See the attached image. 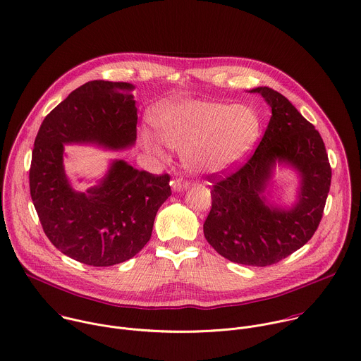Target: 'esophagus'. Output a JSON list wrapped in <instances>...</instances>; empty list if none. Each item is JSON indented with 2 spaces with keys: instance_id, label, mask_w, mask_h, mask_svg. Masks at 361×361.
<instances>
[{
  "instance_id": "1",
  "label": "esophagus",
  "mask_w": 361,
  "mask_h": 361,
  "mask_svg": "<svg viewBox=\"0 0 361 361\" xmlns=\"http://www.w3.org/2000/svg\"><path fill=\"white\" fill-rule=\"evenodd\" d=\"M187 187H188V183L187 181H181V180H174V181H171V188H173V191H183V190H187Z\"/></svg>"
}]
</instances>
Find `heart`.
Wrapping results in <instances>:
<instances>
[{
  "instance_id": "1",
  "label": "heart",
  "mask_w": 361,
  "mask_h": 361,
  "mask_svg": "<svg viewBox=\"0 0 361 361\" xmlns=\"http://www.w3.org/2000/svg\"><path fill=\"white\" fill-rule=\"evenodd\" d=\"M156 135L145 132L142 145L157 159H166L159 143L181 152L184 167L195 176L225 173L245 160L261 136L262 120L248 104L208 100H180L152 113Z\"/></svg>"
}]
</instances>
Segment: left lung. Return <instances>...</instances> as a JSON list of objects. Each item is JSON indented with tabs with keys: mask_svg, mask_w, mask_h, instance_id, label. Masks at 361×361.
<instances>
[{
	"mask_svg": "<svg viewBox=\"0 0 361 361\" xmlns=\"http://www.w3.org/2000/svg\"><path fill=\"white\" fill-rule=\"evenodd\" d=\"M250 92L265 99L272 116L252 157L228 177L212 178L216 183L204 235L231 262L268 267L313 236L323 215L331 169L319 132L283 94L267 86ZM276 164L300 173L298 200L290 209L274 206L266 198Z\"/></svg>",
	"mask_w": 361,
	"mask_h": 361,
	"instance_id": "1",
	"label": "left lung"
}]
</instances>
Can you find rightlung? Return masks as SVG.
Here are the masks:
<instances>
[{
  "label": "right lung",
  "mask_w": 361,
  "mask_h": 361,
  "mask_svg": "<svg viewBox=\"0 0 361 361\" xmlns=\"http://www.w3.org/2000/svg\"><path fill=\"white\" fill-rule=\"evenodd\" d=\"M133 89L128 82L82 85L44 118L34 143L30 190L44 232L55 248L85 265L111 267L139 254L171 195L169 174L139 171L125 160H113L104 177L83 192L66 177L65 145L135 146Z\"/></svg>",
  "instance_id": "obj_1"
}]
</instances>
